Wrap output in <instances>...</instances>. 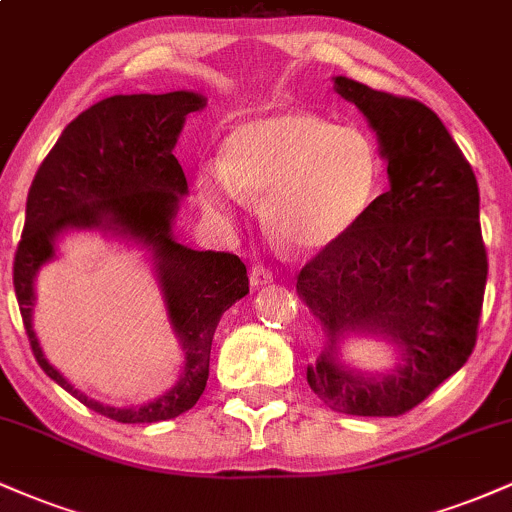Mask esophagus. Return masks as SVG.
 <instances>
[{"mask_svg":"<svg viewBox=\"0 0 512 512\" xmlns=\"http://www.w3.org/2000/svg\"><path fill=\"white\" fill-rule=\"evenodd\" d=\"M272 281H274V276H272V272H269V269L260 267V264H257V267H252V272H250V286H252V289H262V286H269Z\"/></svg>","mask_w":512,"mask_h":512,"instance_id":"1","label":"esophagus"}]
</instances>
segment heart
Wrapping results in <instances>:
<instances>
[{
  "instance_id": "heart-1",
  "label": "heart",
  "mask_w": 512,
  "mask_h": 512,
  "mask_svg": "<svg viewBox=\"0 0 512 512\" xmlns=\"http://www.w3.org/2000/svg\"><path fill=\"white\" fill-rule=\"evenodd\" d=\"M380 182L375 146L361 129L305 110L252 117L226 137L223 163L197 173V195L214 221L233 223L262 199L269 231L317 255L361 223Z\"/></svg>"
}]
</instances>
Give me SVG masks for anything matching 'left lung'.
Listing matches in <instances>:
<instances>
[{"instance_id":"8db88e82","label":"left lung","mask_w":512,"mask_h":512,"mask_svg":"<svg viewBox=\"0 0 512 512\" xmlns=\"http://www.w3.org/2000/svg\"><path fill=\"white\" fill-rule=\"evenodd\" d=\"M378 137L390 190L361 223L298 274L296 293L322 325L308 385L330 409L399 416L455 375L477 342L486 248L479 185L440 117L424 103L332 76ZM385 341L390 371L341 358L346 338Z\"/></svg>"}]
</instances>
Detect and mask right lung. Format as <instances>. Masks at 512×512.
I'll return each instance as SVG.
<instances>
[{
	"instance_id": "right-lung-1",
	"label": "right lung",
	"mask_w": 512,
	"mask_h": 512,
	"mask_svg": "<svg viewBox=\"0 0 512 512\" xmlns=\"http://www.w3.org/2000/svg\"><path fill=\"white\" fill-rule=\"evenodd\" d=\"M207 105L197 91L110 96L64 127L35 173L26 226L14 260V291L35 361L62 390L120 424H156L185 414L209 378L211 339L221 315L250 293L245 264L231 252L192 250L173 226L187 180L175 144L190 113ZM96 230L145 252L183 351L179 380L139 408H113L74 388L44 358L32 330L34 279L59 256L64 235Z\"/></svg>"
}]
</instances>
